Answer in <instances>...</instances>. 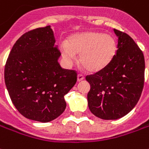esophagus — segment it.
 I'll list each match as a JSON object with an SVG mask.
<instances>
[{
    "label": "esophagus",
    "instance_id": "obj_1",
    "mask_svg": "<svg viewBox=\"0 0 149 149\" xmlns=\"http://www.w3.org/2000/svg\"><path fill=\"white\" fill-rule=\"evenodd\" d=\"M83 79H84V76L81 74H78L77 75V81H82Z\"/></svg>",
    "mask_w": 149,
    "mask_h": 149
}]
</instances>
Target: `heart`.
Instances as JSON below:
<instances>
[{
  "label": "heart",
  "instance_id": "obj_1",
  "mask_svg": "<svg viewBox=\"0 0 149 149\" xmlns=\"http://www.w3.org/2000/svg\"><path fill=\"white\" fill-rule=\"evenodd\" d=\"M59 49L63 58L72 66L79 62L90 72L104 70L113 62L117 54V44L115 38L109 34L96 31H86L73 34L67 42H62Z\"/></svg>",
  "mask_w": 149,
  "mask_h": 149
}]
</instances>
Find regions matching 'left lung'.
<instances>
[{"instance_id": "8db88e82", "label": "left lung", "mask_w": 149, "mask_h": 149, "mask_svg": "<svg viewBox=\"0 0 149 149\" xmlns=\"http://www.w3.org/2000/svg\"><path fill=\"white\" fill-rule=\"evenodd\" d=\"M113 31L118 41L114 59L104 70L86 77L91 85L89 109L104 120H117L130 113L140 98L144 81L141 49L129 35Z\"/></svg>"}]
</instances>
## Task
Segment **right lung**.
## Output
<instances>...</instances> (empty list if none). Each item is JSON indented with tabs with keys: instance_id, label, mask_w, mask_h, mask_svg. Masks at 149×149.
<instances>
[{
	"instance_id": "right-lung-1",
	"label": "right lung",
	"mask_w": 149,
	"mask_h": 149,
	"mask_svg": "<svg viewBox=\"0 0 149 149\" xmlns=\"http://www.w3.org/2000/svg\"><path fill=\"white\" fill-rule=\"evenodd\" d=\"M60 56L50 26L24 33L13 46L5 82L12 103L26 118L49 122L66 109L64 95L77 82V72L62 68Z\"/></svg>"
}]
</instances>
